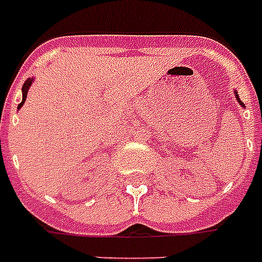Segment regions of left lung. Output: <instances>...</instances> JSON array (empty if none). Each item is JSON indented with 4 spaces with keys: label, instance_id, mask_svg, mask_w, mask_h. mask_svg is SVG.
I'll use <instances>...</instances> for the list:
<instances>
[{
    "label": "left lung",
    "instance_id": "8db88e82",
    "mask_svg": "<svg viewBox=\"0 0 262 262\" xmlns=\"http://www.w3.org/2000/svg\"><path fill=\"white\" fill-rule=\"evenodd\" d=\"M234 94H235V98L238 100V103H240V105H243V107H244V104L241 103V100H240V98H238V94H237V92H234Z\"/></svg>",
    "mask_w": 262,
    "mask_h": 262
}]
</instances>
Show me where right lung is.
Returning <instances> with one entry per match:
<instances>
[{
  "mask_svg": "<svg viewBox=\"0 0 262 262\" xmlns=\"http://www.w3.org/2000/svg\"><path fill=\"white\" fill-rule=\"evenodd\" d=\"M33 79H28L27 81H25V84L22 86V101L21 104L18 105V108H21L22 105H24V103H25V100H27V96H28V92H29V87H31V84H32Z\"/></svg>",
  "mask_w": 262,
  "mask_h": 262,
  "instance_id": "obj_1",
  "label": "right lung"
}]
</instances>
